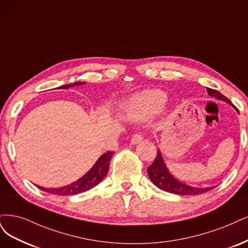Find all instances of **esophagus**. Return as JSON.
<instances>
[{
    "label": "esophagus",
    "mask_w": 248,
    "mask_h": 248,
    "mask_svg": "<svg viewBox=\"0 0 248 248\" xmlns=\"http://www.w3.org/2000/svg\"><path fill=\"white\" fill-rule=\"evenodd\" d=\"M142 140H143V137H142L141 134H135L132 137L131 143H132V144H137V143L141 142Z\"/></svg>",
    "instance_id": "1"
}]
</instances>
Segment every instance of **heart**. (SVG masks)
I'll return each mask as SVG.
<instances>
[{
  "label": "heart",
  "instance_id": "1",
  "mask_svg": "<svg viewBox=\"0 0 248 248\" xmlns=\"http://www.w3.org/2000/svg\"><path fill=\"white\" fill-rule=\"evenodd\" d=\"M166 94L159 90H149L136 94L127 105V112L135 118H146L157 112L166 101Z\"/></svg>",
  "mask_w": 248,
  "mask_h": 248
}]
</instances>
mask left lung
<instances>
[{
	"label": "left lung",
	"mask_w": 248,
	"mask_h": 248,
	"mask_svg": "<svg viewBox=\"0 0 248 248\" xmlns=\"http://www.w3.org/2000/svg\"><path fill=\"white\" fill-rule=\"evenodd\" d=\"M207 92H208V93L212 95V97L217 98L218 100L225 101L232 105V102L227 97H225V95L221 94L219 92L212 89H207ZM147 173L150 180L154 182L155 186H156L158 188H161L165 191H168V193L181 195V196H191V195L203 194L213 188V187L200 188V187L189 186L175 179L169 173V171L167 170L159 151H157L154 163L147 168Z\"/></svg>",
	"instance_id": "1"
}]
</instances>
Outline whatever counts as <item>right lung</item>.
Wrapping results in <instances>:
<instances>
[{
	"mask_svg": "<svg viewBox=\"0 0 248 248\" xmlns=\"http://www.w3.org/2000/svg\"><path fill=\"white\" fill-rule=\"evenodd\" d=\"M85 82H75L72 84H66L61 86V89H69L71 86L75 85H81ZM114 151H107L106 154H104L98 161L94 164V166L92 169L87 172L83 177H81L79 180L71 183V185L67 186H62L59 188H45L42 186H38L40 189L43 191H47V193L58 196H72L77 195L80 193H84V191L93 188L100 183L103 178L106 176L107 172L109 170V164L110 159L112 157Z\"/></svg>",
	"mask_w": 248,
	"mask_h": 248,
	"instance_id": "obj_1",
	"label": "right lung"
}]
</instances>
